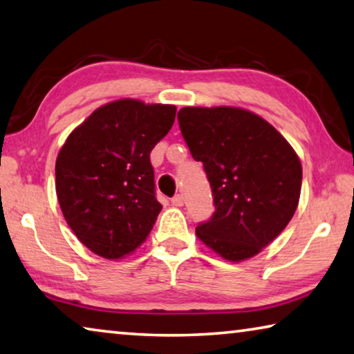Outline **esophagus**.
<instances>
[{
    "instance_id": "1",
    "label": "esophagus",
    "mask_w": 354,
    "mask_h": 354,
    "mask_svg": "<svg viewBox=\"0 0 354 354\" xmlns=\"http://www.w3.org/2000/svg\"><path fill=\"white\" fill-rule=\"evenodd\" d=\"M171 204L174 207H182L183 205V196L182 194H176L174 198L171 199Z\"/></svg>"
}]
</instances>
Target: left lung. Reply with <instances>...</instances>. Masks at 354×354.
<instances>
[{
    "mask_svg": "<svg viewBox=\"0 0 354 354\" xmlns=\"http://www.w3.org/2000/svg\"><path fill=\"white\" fill-rule=\"evenodd\" d=\"M178 124L189 152L204 163L215 213L196 235L229 262L248 260L295 215L303 167L273 125L235 106H187Z\"/></svg>",
    "mask_w": 354,
    "mask_h": 354,
    "instance_id": "obj_1",
    "label": "left lung"
}]
</instances>
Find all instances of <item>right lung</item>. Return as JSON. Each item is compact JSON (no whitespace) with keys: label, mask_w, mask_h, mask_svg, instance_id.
<instances>
[{"label":"right lung","mask_w":354,"mask_h":354,"mask_svg":"<svg viewBox=\"0 0 354 354\" xmlns=\"http://www.w3.org/2000/svg\"><path fill=\"white\" fill-rule=\"evenodd\" d=\"M177 108L120 98L97 108L56 158V194L77 239L118 260L142 245L161 204L150 152L171 130Z\"/></svg>","instance_id":"obj_1"}]
</instances>
